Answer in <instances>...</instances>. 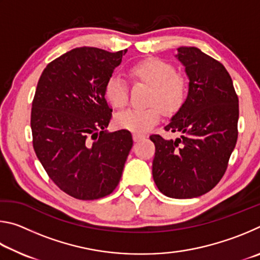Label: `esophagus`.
<instances>
[{
    "mask_svg": "<svg viewBox=\"0 0 260 260\" xmlns=\"http://www.w3.org/2000/svg\"><path fill=\"white\" fill-rule=\"evenodd\" d=\"M142 139H144V135L139 134V133H134L133 134V140L135 141V142H139V141H141Z\"/></svg>",
    "mask_w": 260,
    "mask_h": 260,
    "instance_id": "obj_1",
    "label": "esophagus"
}]
</instances>
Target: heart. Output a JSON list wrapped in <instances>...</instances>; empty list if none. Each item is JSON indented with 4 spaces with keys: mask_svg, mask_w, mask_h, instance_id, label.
I'll list each match as a JSON object with an SVG mask.
<instances>
[{
    "mask_svg": "<svg viewBox=\"0 0 260 260\" xmlns=\"http://www.w3.org/2000/svg\"><path fill=\"white\" fill-rule=\"evenodd\" d=\"M131 78L150 87L144 109H128L116 116L117 126L135 133L151 129L160 119V110L173 114L181 108L187 94V81L175 73L172 65L159 58H148L134 64L128 70ZM105 98L116 109L124 108L128 101V90L121 78L113 76L105 85ZM161 109H159V108Z\"/></svg>",
    "mask_w": 260,
    "mask_h": 260,
    "instance_id": "b5f03b06",
    "label": "heart"
}]
</instances>
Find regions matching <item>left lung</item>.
<instances>
[{"label": "left lung", "mask_w": 260, "mask_h": 260, "mask_svg": "<svg viewBox=\"0 0 260 260\" xmlns=\"http://www.w3.org/2000/svg\"><path fill=\"white\" fill-rule=\"evenodd\" d=\"M175 57L189 79L188 95L165 131L175 140L151 135L156 152L152 177L172 199H193L217 186L237 141L239 99L225 67L196 47H180Z\"/></svg>", "instance_id": "obj_1"}]
</instances>
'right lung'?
I'll use <instances>...</instances> for the list:
<instances>
[{
    "mask_svg": "<svg viewBox=\"0 0 260 260\" xmlns=\"http://www.w3.org/2000/svg\"><path fill=\"white\" fill-rule=\"evenodd\" d=\"M126 51L76 48L39 79L30 113L34 151L49 178L74 199L111 193L133 147L129 131H107L112 109L105 85Z\"/></svg>",
    "mask_w": 260,
    "mask_h": 260,
    "instance_id": "obj_1",
    "label": "right lung"
}]
</instances>
